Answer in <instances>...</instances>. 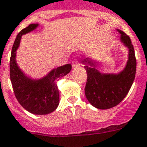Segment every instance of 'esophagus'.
Returning a JSON list of instances; mask_svg holds the SVG:
<instances>
[{
    "label": "esophagus",
    "mask_w": 147,
    "mask_h": 147,
    "mask_svg": "<svg viewBox=\"0 0 147 147\" xmlns=\"http://www.w3.org/2000/svg\"><path fill=\"white\" fill-rule=\"evenodd\" d=\"M79 65H80V63H79V62H78V61H77V60H74V61H72L73 68L77 67H78Z\"/></svg>",
    "instance_id": "1"
}]
</instances>
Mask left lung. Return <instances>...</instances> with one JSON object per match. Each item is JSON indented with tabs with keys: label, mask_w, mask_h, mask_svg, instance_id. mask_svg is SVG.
<instances>
[{
	"label": "left lung",
	"mask_w": 147,
	"mask_h": 147,
	"mask_svg": "<svg viewBox=\"0 0 147 147\" xmlns=\"http://www.w3.org/2000/svg\"><path fill=\"white\" fill-rule=\"evenodd\" d=\"M120 41L128 50V60L124 68L118 73H103L96 69V61L86 57L82 61L87 74L85 96L93 107L107 110L118 105L125 98L134 83L136 70L135 52L130 38L122 30Z\"/></svg>",
	"instance_id": "8db88e82"
}]
</instances>
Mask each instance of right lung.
I'll return each instance as SVG.
<instances>
[{
  "instance_id": "right-lung-1",
  "label": "right lung",
  "mask_w": 147,
  "mask_h": 147,
  "mask_svg": "<svg viewBox=\"0 0 147 147\" xmlns=\"http://www.w3.org/2000/svg\"><path fill=\"white\" fill-rule=\"evenodd\" d=\"M38 26V24H30L16 37L10 60V77L16 98L20 105L33 114L46 115L57 108L60 95L57 82L68 74L72 67L68 63L53 68L47 74L37 79L27 76L19 67L16 57L21 37L37 29Z\"/></svg>"
}]
</instances>
